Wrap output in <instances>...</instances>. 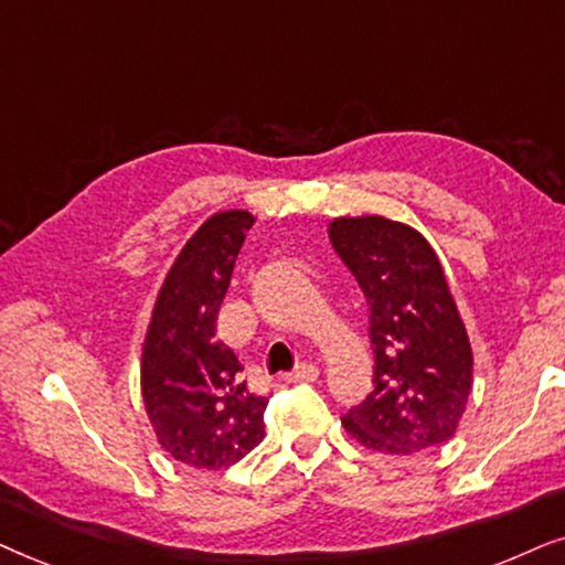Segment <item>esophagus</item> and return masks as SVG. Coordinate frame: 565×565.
Returning <instances> with one entry per match:
<instances>
[{
  "mask_svg": "<svg viewBox=\"0 0 565 565\" xmlns=\"http://www.w3.org/2000/svg\"><path fill=\"white\" fill-rule=\"evenodd\" d=\"M320 377V370L315 364H299L295 372L287 374L289 382H315Z\"/></svg>",
  "mask_w": 565,
  "mask_h": 565,
  "instance_id": "esophagus-1",
  "label": "esophagus"
}]
</instances>
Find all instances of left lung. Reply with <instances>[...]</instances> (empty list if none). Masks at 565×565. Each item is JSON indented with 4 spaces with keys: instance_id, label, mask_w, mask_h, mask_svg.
<instances>
[{
    "instance_id": "left-lung-1",
    "label": "left lung",
    "mask_w": 565,
    "mask_h": 565,
    "mask_svg": "<svg viewBox=\"0 0 565 565\" xmlns=\"http://www.w3.org/2000/svg\"><path fill=\"white\" fill-rule=\"evenodd\" d=\"M330 243L370 305L374 387L341 424L374 452L452 439L472 390L468 330L426 237L385 216H338Z\"/></svg>"
}]
</instances>
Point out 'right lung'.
I'll use <instances>...</instances> for the list:
<instances>
[{
    "instance_id": "1",
    "label": "right lung",
    "mask_w": 565,
    "mask_h": 565,
    "mask_svg": "<svg viewBox=\"0 0 565 565\" xmlns=\"http://www.w3.org/2000/svg\"><path fill=\"white\" fill-rule=\"evenodd\" d=\"M255 216L201 224L164 276L141 345V397L162 449L199 470L243 460L266 436L268 397L250 393L235 351L216 335L222 299Z\"/></svg>"
}]
</instances>
